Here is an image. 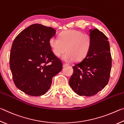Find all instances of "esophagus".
Returning a JSON list of instances; mask_svg holds the SVG:
<instances>
[{
	"instance_id": "1",
	"label": "esophagus",
	"mask_w": 124,
	"mask_h": 124,
	"mask_svg": "<svg viewBox=\"0 0 124 124\" xmlns=\"http://www.w3.org/2000/svg\"><path fill=\"white\" fill-rule=\"evenodd\" d=\"M69 66L68 64L65 63H63V67H66V66Z\"/></svg>"
}]
</instances>
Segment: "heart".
I'll use <instances>...</instances> for the list:
<instances>
[{
    "mask_svg": "<svg viewBox=\"0 0 124 124\" xmlns=\"http://www.w3.org/2000/svg\"><path fill=\"white\" fill-rule=\"evenodd\" d=\"M92 37L88 33L75 29L65 31L60 34V39L52 37L49 45L57 57L67 51L62 59L68 62L80 61L86 57L92 45Z\"/></svg>",
    "mask_w": 124,
    "mask_h": 124,
    "instance_id": "1",
    "label": "heart"
}]
</instances>
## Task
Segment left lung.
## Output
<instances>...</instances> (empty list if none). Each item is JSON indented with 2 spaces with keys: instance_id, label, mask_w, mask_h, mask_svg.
<instances>
[{
  "instance_id": "1",
  "label": "left lung",
  "mask_w": 124,
  "mask_h": 124,
  "mask_svg": "<svg viewBox=\"0 0 124 124\" xmlns=\"http://www.w3.org/2000/svg\"><path fill=\"white\" fill-rule=\"evenodd\" d=\"M90 31L91 49L84 59L73 66L74 72L69 81L79 96H93L103 89L108 83L112 68L108 38L96 28Z\"/></svg>"
}]
</instances>
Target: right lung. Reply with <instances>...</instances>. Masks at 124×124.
I'll return each instance as SVG.
<instances>
[{"instance_id": "right-lung-1", "label": "right lung", "mask_w": 124, "mask_h": 124, "mask_svg": "<svg viewBox=\"0 0 124 124\" xmlns=\"http://www.w3.org/2000/svg\"><path fill=\"white\" fill-rule=\"evenodd\" d=\"M55 34L53 28L33 24L18 34L12 43L10 67L13 81L27 95H44L51 87L52 78L62 70V61L49 45V40Z\"/></svg>"}]
</instances>
